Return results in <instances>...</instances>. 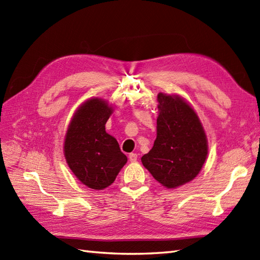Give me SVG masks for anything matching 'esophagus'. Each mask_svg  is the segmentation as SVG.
<instances>
[{"mask_svg":"<svg viewBox=\"0 0 260 260\" xmlns=\"http://www.w3.org/2000/svg\"><path fill=\"white\" fill-rule=\"evenodd\" d=\"M128 159H129L131 162H135L137 160V154H133V152H132V154L128 155Z\"/></svg>","mask_w":260,"mask_h":260,"instance_id":"obj_1","label":"esophagus"}]
</instances>
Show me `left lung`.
<instances>
[{"instance_id":"left-lung-1","label":"left lung","mask_w":260,"mask_h":260,"mask_svg":"<svg viewBox=\"0 0 260 260\" xmlns=\"http://www.w3.org/2000/svg\"><path fill=\"white\" fill-rule=\"evenodd\" d=\"M209 152L208 138L194 109L178 94L158 93L157 137L144 167L167 189L188 183L200 174Z\"/></svg>"}]
</instances>
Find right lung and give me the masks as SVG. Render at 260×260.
<instances>
[{"label":"right lung","instance_id":"obj_1","mask_svg":"<svg viewBox=\"0 0 260 260\" xmlns=\"http://www.w3.org/2000/svg\"><path fill=\"white\" fill-rule=\"evenodd\" d=\"M114 105L90 98L73 113L63 142V155L72 174L93 190H103L114 182L127 157L105 124Z\"/></svg>","mask_w":260,"mask_h":260}]
</instances>
